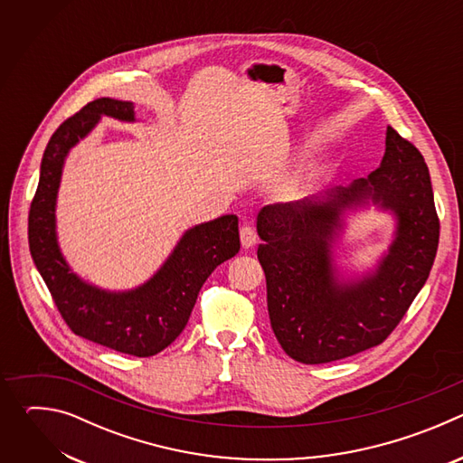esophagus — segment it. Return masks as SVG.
<instances>
[{"label": "esophagus", "mask_w": 463, "mask_h": 463, "mask_svg": "<svg viewBox=\"0 0 463 463\" xmlns=\"http://www.w3.org/2000/svg\"><path fill=\"white\" fill-rule=\"evenodd\" d=\"M240 240H241V247L243 249H250L256 243V232L250 225H243L240 229Z\"/></svg>", "instance_id": "obj_1"}]
</instances>
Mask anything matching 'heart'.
Returning <instances> with one entry per match:
<instances>
[{
    "label": "heart",
    "instance_id": "b5f03b06",
    "mask_svg": "<svg viewBox=\"0 0 463 463\" xmlns=\"http://www.w3.org/2000/svg\"><path fill=\"white\" fill-rule=\"evenodd\" d=\"M318 175V170L313 165H302L295 172H291L284 183H282V192L289 200H298V197L306 195L311 186L315 184Z\"/></svg>",
    "mask_w": 463,
    "mask_h": 463
}]
</instances>
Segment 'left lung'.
<instances>
[{"mask_svg":"<svg viewBox=\"0 0 463 463\" xmlns=\"http://www.w3.org/2000/svg\"><path fill=\"white\" fill-rule=\"evenodd\" d=\"M384 145L379 168L366 179L258 213L271 327L298 363H332L381 345L429 279L439 240L429 168L390 126ZM370 203L396 218L394 240L372 272L346 281L333 247L347 213Z\"/></svg>","mask_w":463,"mask_h":463,"instance_id":"1","label":"left lung"}]
</instances>
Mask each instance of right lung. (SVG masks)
I'll use <instances>...</instances> for the list:
<instances>
[{
    "mask_svg": "<svg viewBox=\"0 0 463 463\" xmlns=\"http://www.w3.org/2000/svg\"><path fill=\"white\" fill-rule=\"evenodd\" d=\"M100 117L137 120L134 104L104 97L60 124L42 157L29 213V247L73 334L120 354L150 357L179 337L205 280L240 250L238 216L227 214L184 231L156 275L136 289L108 291L80 279L58 245L56 197L65 157L91 134Z\"/></svg>",
    "mask_w": 463,
    "mask_h": 463,
    "instance_id": "add662e5",
    "label": "right lung"
}]
</instances>
